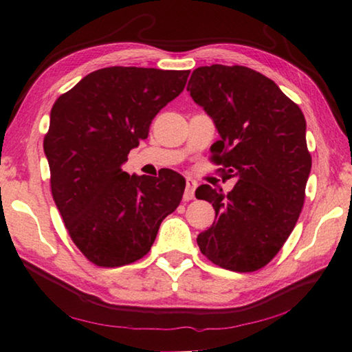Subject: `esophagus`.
<instances>
[{"mask_svg":"<svg viewBox=\"0 0 352 352\" xmlns=\"http://www.w3.org/2000/svg\"><path fill=\"white\" fill-rule=\"evenodd\" d=\"M195 188H197V182L192 180V178H186V189H184V194H183L184 201H189L194 199Z\"/></svg>","mask_w":352,"mask_h":352,"instance_id":"obj_1","label":"esophagus"}]
</instances>
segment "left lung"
Instances as JSON below:
<instances>
[{
  "instance_id": "8db88e82",
  "label": "left lung",
  "mask_w": 352,
  "mask_h": 352,
  "mask_svg": "<svg viewBox=\"0 0 352 352\" xmlns=\"http://www.w3.org/2000/svg\"><path fill=\"white\" fill-rule=\"evenodd\" d=\"M188 91L220 135L212 160L237 178L228 194L210 184L195 190L216 211L197 237L200 252L226 270H259L287 241L305 204L312 168L305 115L272 79L239 65L194 69Z\"/></svg>"
}]
</instances>
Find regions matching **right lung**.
Segmentation results:
<instances>
[{"label": "right lung", "instance_id": "right-lung-1", "mask_svg": "<svg viewBox=\"0 0 352 352\" xmlns=\"http://www.w3.org/2000/svg\"><path fill=\"white\" fill-rule=\"evenodd\" d=\"M189 71L110 67L56 100L43 148L51 190L71 239L99 267L148 253L163 219L180 205L184 178L122 170L155 115L186 85Z\"/></svg>", "mask_w": 352, "mask_h": 352}]
</instances>
